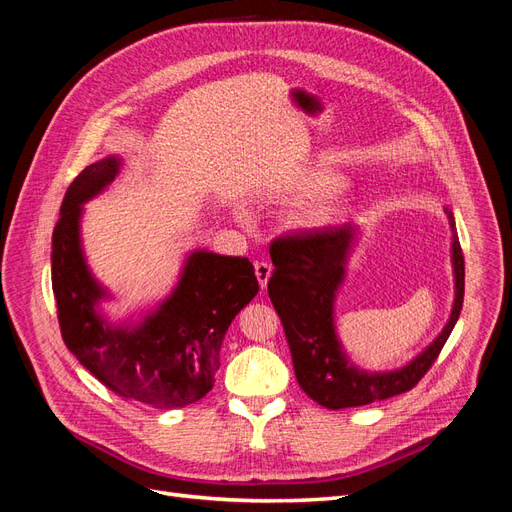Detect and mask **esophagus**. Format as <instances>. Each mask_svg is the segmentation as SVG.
I'll use <instances>...</instances> for the list:
<instances>
[{"label":"esophagus","instance_id":"1","mask_svg":"<svg viewBox=\"0 0 512 512\" xmlns=\"http://www.w3.org/2000/svg\"><path fill=\"white\" fill-rule=\"evenodd\" d=\"M254 271H256V277H258V284H260V288L265 290L267 288V282H269V277H271V265L269 262H262V260H256L254 262Z\"/></svg>","mask_w":512,"mask_h":512}]
</instances>
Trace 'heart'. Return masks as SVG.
Instances as JSON below:
<instances>
[{"instance_id":"obj_1","label":"heart","mask_w":512,"mask_h":512,"mask_svg":"<svg viewBox=\"0 0 512 512\" xmlns=\"http://www.w3.org/2000/svg\"><path fill=\"white\" fill-rule=\"evenodd\" d=\"M342 183V177L333 170H309L305 177H301L297 183L290 188V194L303 198V196H314V194H322L327 190L337 188ZM346 211V200L339 192H329L327 196L316 198L312 203H305L303 207H299L292 215V226L299 230H327L333 224H337L342 220V215ZM237 218L243 220L245 215L243 211L237 209Z\"/></svg>"}]
</instances>
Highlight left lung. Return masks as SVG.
<instances>
[{"mask_svg":"<svg viewBox=\"0 0 512 512\" xmlns=\"http://www.w3.org/2000/svg\"><path fill=\"white\" fill-rule=\"evenodd\" d=\"M446 215L453 235L455 299L451 316L423 352L406 365L386 371H367L354 365L335 331L337 292L346 280L348 258L359 243L361 230L342 226L273 241L271 260L275 269L269 280V297L284 324L297 382L316 404L342 410L406 393L438 359L461 314L466 275L455 218L451 211Z\"/></svg>","mask_w":512,"mask_h":512,"instance_id":"left-lung-1","label":"left lung"}]
</instances>
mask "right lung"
Instances as JSON below:
<instances>
[{
	"mask_svg": "<svg viewBox=\"0 0 512 512\" xmlns=\"http://www.w3.org/2000/svg\"><path fill=\"white\" fill-rule=\"evenodd\" d=\"M108 156L76 177L53 230L51 280L61 337L68 350L108 389L160 410L190 406L213 389L230 322L258 292L252 262L194 250L179 282L141 320L111 322L100 303L113 299L91 273L83 252V205L102 194L121 170Z\"/></svg>",
	"mask_w": 512,
	"mask_h": 512,
	"instance_id": "obj_1",
	"label": "right lung"
}]
</instances>
